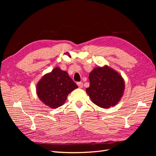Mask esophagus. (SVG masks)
Wrapping results in <instances>:
<instances>
[{
    "label": "esophagus",
    "mask_w": 156,
    "mask_h": 156,
    "mask_svg": "<svg viewBox=\"0 0 156 156\" xmlns=\"http://www.w3.org/2000/svg\"><path fill=\"white\" fill-rule=\"evenodd\" d=\"M78 87L80 88H82L83 87V83L82 82H79L77 83Z\"/></svg>",
    "instance_id": "obj_1"
}]
</instances>
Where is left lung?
I'll list each match as a JSON object with an SVG mask.
<instances>
[{
  "instance_id": "obj_1",
  "label": "left lung",
  "mask_w": 156,
  "mask_h": 156,
  "mask_svg": "<svg viewBox=\"0 0 156 156\" xmlns=\"http://www.w3.org/2000/svg\"><path fill=\"white\" fill-rule=\"evenodd\" d=\"M90 86L86 88L92 101L101 108L116 105L124 92L125 83L122 75L105 65L93 69L89 74Z\"/></svg>"
}]
</instances>
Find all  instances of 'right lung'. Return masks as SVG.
I'll list each match as a JSON object with an SVG mask.
<instances>
[{
    "label": "right lung",
    "instance_id": "1",
    "mask_svg": "<svg viewBox=\"0 0 156 156\" xmlns=\"http://www.w3.org/2000/svg\"><path fill=\"white\" fill-rule=\"evenodd\" d=\"M77 88L68 72L57 67L42 77L36 85V93L45 105L55 108L62 106L68 94Z\"/></svg>",
    "mask_w": 156,
    "mask_h": 156
}]
</instances>
